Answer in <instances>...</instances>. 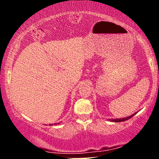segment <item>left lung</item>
Returning a JSON list of instances; mask_svg holds the SVG:
<instances>
[{"label": "left lung", "instance_id": "left-lung-1", "mask_svg": "<svg viewBox=\"0 0 159 159\" xmlns=\"http://www.w3.org/2000/svg\"><path fill=\"white\" fill-rule=\"evenodd\" d=\"M136 114V113H135ZM132 114L131 115V116H129V117H125V118H122V119H114V120H110V121H113V122H116V123H117V122H123V121H125V120L130 119V118H132L133 116H134V114Z\"/></svg>", "mask_w": 159, "mask_h": 159}]
</instances>
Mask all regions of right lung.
Returning <instances> with one entry per match:
<instances>
[{
  "instance_id": "1",
  "label": "right lung",
  "mask_w": 159,
  "mask_h": 159,
  "mask_svg": "<svg viewBox=\"0 0 159 159\" xmlns=\"http://www.w3.org/2000/svg\"><path fill=\"white\" fill-rule=\"evenodd\" d=\"M52 125H53V124H52Z\"/></svg>"
}]
</instances>
